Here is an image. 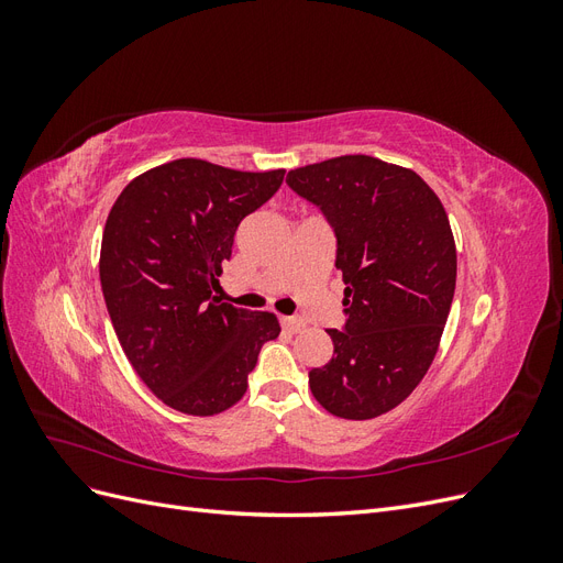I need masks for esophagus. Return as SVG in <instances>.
<instances>
[{
  "label": "esophagus",
  "instance_id": "34e87169",
  "mask_svg": "<svg viewBox=\"0 0 563 563\" xmlns=\"http://www.w3.org/2000/svg\"><path fill=\"white\" fill-rule=\"evenodd\" d=\"M282 329L288 333H298L300 329H305V321L300 317H282Z\"/></svg>",
  "mask_w": 563,
  "mask_h": 563
}]
</instances>
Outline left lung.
I'll return each mask as SVG.
<instances>
[{
  "label": "left lung",
  "instance_id": "1",
  "mask_svg": "<svg viewBox=\"0 0 563 563\" xmlns=\"http://www.w3.org/2000/svg\"><path fill=\"white\" fill-rule=\"evenodd\" d=\"M286 185L327 218L345 282L333 356L310 371L329 413L391 411L428 373L455 294V244L439 197L416 172L345 155L288 172Z\"/></svg>",
  "mask_w": 563,
  "mask_h": 563
}]
</instances>
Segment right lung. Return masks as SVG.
Wrapping results in <instances>:
<instances>
[{"label":"right lung","mask_w":563,"mask_h":563,"mask_svg":"<svg viewBox=\"0 0 563 563\" xmlns=\"http://www.w3.org/2000/svg\"><path fill=\"white\" fill-rule=\"evenodd\" d=\"M279 172L251 174L176 159L131 180L100 244V286L126 360L187 416H213L244 397L258 352L279 335L269 312L220 302L234 232L279 190Z\"/></svg>","instance_id":"obj_1"}]
</instances>
